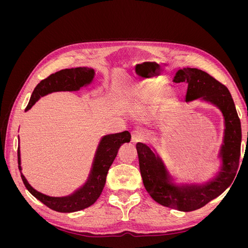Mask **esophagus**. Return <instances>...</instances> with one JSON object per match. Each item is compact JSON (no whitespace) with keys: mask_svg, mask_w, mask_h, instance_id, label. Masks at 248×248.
<instances>
[{"mask_svg":"<svg viewBox=\"0 0 248 248\" xmlns=\"http://www.w3.org/2000/svg\"><path fill=\"white\" fill-rule=\"evenodd\" d=\"M144 139H145V134L142 133L141 131H140V130H133L131 132V141L132 142L141 141Z\"/></svg>","mask_w":248,"mask_h":248,"instance_id":"34e87169","label":"esophagus"}]
</instances>
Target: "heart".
Wrapping results in <instances>:
<instances>
[{"mask_svg": "<svg viewBox=\"0 0 248 248\" xmlns=\"http://www.w3.org/2000/svg\"><path fill=\"white\" fill-rule=\"evenodd\" d=\"M138 97H139L140 100H142V101L147 100V101H149L150 103H154V102L157 101L156 97L153 96V95H150V94H140Z\"/></svg>", "mask_w": 248, "mask_h": 248, "instance_id": "obj_1", "label": "heart"}]
</instances>
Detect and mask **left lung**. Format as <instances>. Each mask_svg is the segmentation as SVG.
Instances as JSON below:
<instances>
[{"instance_id": "8db88e82", "label": "left lung", "mask_w": 248, "mask_h": 248, "mask_svg": "<svg viewBox=\"0 0 248 248\" xmlns=\"http://www.w3.org/2000/svg\"><path fill=\"white\" fill-rule=\"evenodd\" d=\"M172 81L187 84L186 102L200 99L211 103L221 111L224 120L219 170L202 184L175 183L161 157L146 144H137L140 175L148 193L162 206L189 212L220 196L234 181L241 150V123L228 88L207 72L187 67L179 69Z\"/></svg>"}]
</instances>
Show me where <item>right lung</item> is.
I'll return each mask as SVG.
<instances>
[{
	"label": "right lung",
	"instance_id": "1",
	"mask_svg": "<svg viewBox=\"0 0 248 248\" xmlns=\"http://www.w3.org/2000/svg\"><path fill=\"white\" fill-rule=\"evenodd\" d=\"M94 77L95 70L92 68H88V67L63 69L51 74V76L41 80L36 86L25 111H28L31 108L41 97L52 92L78 91L80 88L87 87L91 84ZM130 139V133L127 130L103 136L99 141L98 147L96 149L92 168L91 170H90L87 181L76 191L66 197H49L46 196V194L37 191L30 185L28 180L21 172L20 150L18 146V169L20 170L22 182H24L27 189L32 196H34L37 200H39L51 210H55V211L70 213L86 209L93 205L97 199L100 197L103 187L106 185L108 171L111 163L114 162L116 158L119 148L125 144V142H129Z\"/></svg>",
	"mask_w": 248,
	"mask_h": 248
}]
</instances>
